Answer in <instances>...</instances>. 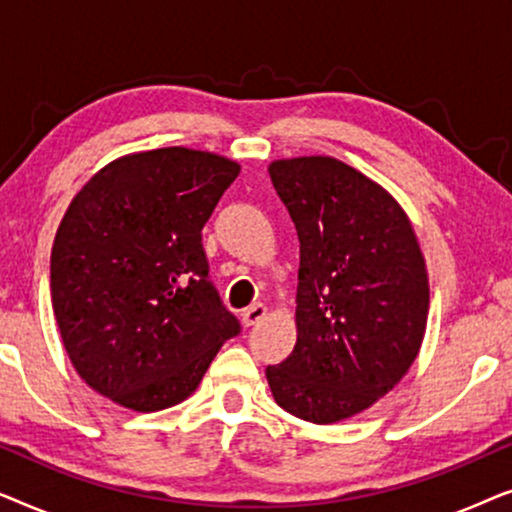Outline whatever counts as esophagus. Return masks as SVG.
Returning a JSON list of instances; mask_svg holds the SVG:
<instances>
[{"label": "esophagus", "instance_id": "esophagus-1", "mask_svg": "<svg viewBox=\"0 0 512 512\" xmlns=\"http://www.w3.org/2000/svg\"><path fill=\"white\" fill-rule=\"evenodd\" d=\"M265 317H268V307H265L263 303H256V305H251V307H247V310L242 312V324L244 326H256L258 321H263Z\"/></svg>", "mask_w": 512, "mask_h": 512}]
</instances>
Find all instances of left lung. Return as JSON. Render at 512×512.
I'll list each match as a JSON object with an SVG mask.
<instances>
[{
    "instance_id": "8db88e82",
    "label": "left lung",
    "mask_w": 512,
    "mask_h": 512,
    "mask_svg": "<svg viewBox=\"0 0 512 512\" xmlns=\"http://www.w3.org/2000/svg\"><path fill=\"white\" fill-rule=\"evenodd\" d=\"M268 172L296 223L300 270L296 347L265 377L293 417L345 422L387 396L422 349V247L394 195L338 158H282Z\"/></svg>"
}]
</instances>
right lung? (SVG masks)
Returning <instances> with one entry per match:
<instances>
[{
	"label": "right lung",
	"instance_id": "right-lung-1",
	"mask_svg": "<svg viewBox=\"0 0 512 512\" xmlns=\"http://www.w3.org/2000/svg\"><path fill=\"white\" fill-rule=\"evenodd\" d=\"M240 163L186 146L97 170L69 202L51 254L62 345L83 382L135 412L198 389L240 324L207 279L200 230Z\"/></svg>",
	"mask_w": 512,
	"mask_h": 512
}]
</instances>
